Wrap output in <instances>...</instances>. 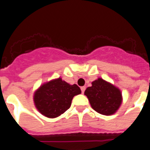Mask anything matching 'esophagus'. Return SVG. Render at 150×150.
<instances>
[{
  "instance_id": "1",
  "label": "esophagus",
  "mask_w": 150,
  "mask_h": 150,
  "mask_svg": "<svg viewBox=\"0 0 150 150\" xmlns=\"http://www.w3.org/2000/svg\"><path fill=\"white\" fill-rule=\"evenodd\" d=\"M85 90H86V87L85 86H83V87H81V91H82V93H84V91H85Z\"/></svg>"
}]
</instances>
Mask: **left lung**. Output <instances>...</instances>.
<instances>
[{
  "instance_id": "left-lung-1",
  "label": "left lung",
  "mask_w": 150,
  "mask_h": 150,
  "mask_svg": "<svg viewBox=\"0 0 150 150\" xmlns=\"http://www.w3.org/2000/svg\"><path fill=\"white\" fill-rule=\"evenodd\" d=\"M84 95L92 109L105 116L116 113L122 103L121 90L100 77L91 83V86L86 89Z\"/></svg>"
}]
</instances>
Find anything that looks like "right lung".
<instances>
[{"instance_id": "obj_1", "label": "right lung", "mask_w": 150, "mask_h": 150, "mask_svg": "<svg viewBox=\"0 0 150 150\" xmlns=\"http://www.w3.org/2000/svg\"><path fill=\"white\" fill-rule=\"evenodd\" d=\"M81 93L77 85H71L61 77L43 83L34 91V103L43 116L53 119L70 108L75 95Z\"/></svg>"}]
</instances>
